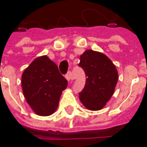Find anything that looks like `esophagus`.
I'll return each mask as SVG.
<instances>
[{
  "label": "esophagus",
  "mask_w": 147,
  "mask_h": 147,
  "mask_svg": "<svg viewBox=\"0 0 147 147\" xmlns=\"http://www.w3.org/2000/svg\"><path fill=\"white\" fill-rule=\"evenodd\" d=\"M66 78H67V80H68V81H71V80H73L74 77H73V76H72V74H71V71H69V72L67 74V76H66Z\"/></svg>",
  "instance_id": "34e87169"
}]
</instances>
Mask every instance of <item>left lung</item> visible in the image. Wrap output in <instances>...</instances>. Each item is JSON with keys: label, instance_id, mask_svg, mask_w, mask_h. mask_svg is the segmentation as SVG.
I'll use <instances>...</instances> for the list:
<instances>
[{"label": "left lung", "instance_id": "left-lung-1", "mask_svg": "<svg viewBox=\"0 0 147 147\" xmlns=\"http://www.w3.org/2000/svg\"><path fill=\"white\" fill-rule=\"evenodd\" d=\"M80 66L86 72V86L79 98L86 109H102L110 99L118 80V71L113 61L104 53L86 50L80 55Z\"/></svg>", "mask_w": 147, "mask_h": 147}]
</instances>
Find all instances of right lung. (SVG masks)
Here are the masks:
<instances>
[{
  "instance_id": "add662e5",
  "label": "right lung",
  "mask_w": 147,
  "mask_h": 147,
  "mask_svg": "<svg viewBox=\"0 0 147 147\" xmlns=\"http://www.w3.org/2000/svg\"><path fill=\"white\" fill-rule=\"evenodd\" d=\"M21 86L27 103L36 114L49 116L57 109L67 80L48 57L41 56L30 63L22 74Z\"/></svg>"
}]
</instances>
